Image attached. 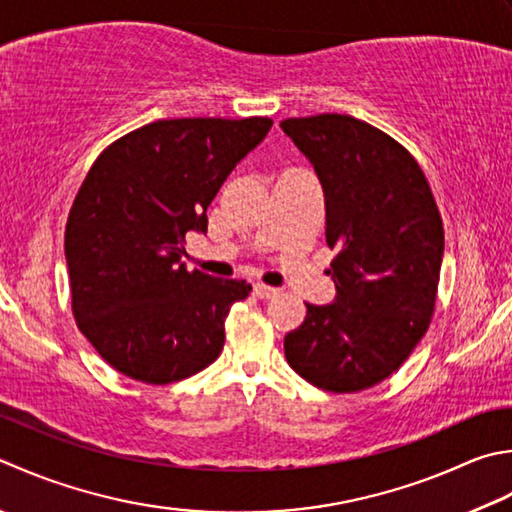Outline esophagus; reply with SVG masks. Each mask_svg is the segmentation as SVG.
<instances>
[{"label":"esophagus","mask_w":512,"mask_h":512,"mask_svg":"<svg viewBox=\"0 0 512 512\" xmlns=\"http://www.w3.org/2000/svg\"><path fill=\"white\" fill-rule=\"evenodd\" d=\"M279 290L273 286H266V284H253V295L259 299H273L277 297Z\"/></svg>","instance_id":"esophagus-1"}]
</instances>
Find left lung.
I'll return each instance as SVG.
<instances>
[{
  "label": "left lung",
  "instance_id": "obj_1",
  "mask_svg": "<svg viewBox=\"0 0 512 512\" xmlns=\"http://www.w3.org/2000/svg\"><path fill=\"white\" fill-rule=\"evenodd\" d=\"M284 133L324 188L333 304H306L284 337L290 368L328 393L384 382L426 335L444 257V226L415 157L350 115L290 117Z\"/></svg>",
  "mask_w": 512,
  "mask_h": 512
}]
</instances>
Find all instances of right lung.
<instances>
[{
  "mask_svg": "<svg viewBox=\"0 0 512 512\" xmlns=\"http://www.w3.org/2000/svg\"><path fill=\"white\" fill-rule=\"evenodd\" d=\"M273 119H159L110 144L70 208L64 253L75 322L119 373L173 384L224 348V322L250 293L244 279L188 273L186 233Z\"/></svg>",
  "mask_w": 512,
  "mask_h": 512,
  "instance_id": "1",
  "label": "right lung"
}]
</instances>
